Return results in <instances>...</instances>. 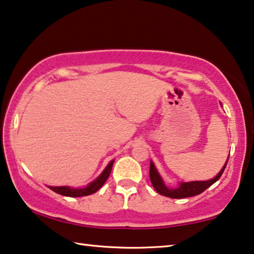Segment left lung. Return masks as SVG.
<instances>
[{
    "label": "left lung",
    "instance_id": "8db88e82",
    "mask_svg": "<svg viewBox=\"0 0 254 254\" xmlns=\"http://www.w3.org/2000/svg\"><path fill=\"white\" fill-rule=\"evenodd\" d=\"M227 162H228V159L226 160L225 165L223 166V169L219 171L217 176L213 179H210V180L181 182V184L179 185L178 188H176V189L168 188V187L164 185V182H163V180H162L161 176L159 174V172H157L155 165L153 164V162H151V165H149V179H151V182H152L153 187H154V189L156 190V192L162 194V196L174 198V199L188 198V197H192V196H197V194H200L207 188H209L211 185H214L215 182L222 177L224 170H225L226 165H227Z\"/></svg>",
    "mask_w": 254,
    "mask_h": 254
}]
</instances>
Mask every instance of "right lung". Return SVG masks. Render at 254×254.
Here are the masks:
<instances>
[{"label":"right lung","instance_id":"1","mask_svg":"<svg viewBox=\"0 0 254 254\" xmlns=\"http://www.w3.org/2000/svg\"><path fill=\"white\" fill-rule=\"evenodd\" d=\"M112 164H114V161H111L109 164L106 166V169L103 170V172L100 174V176L95 179L94 181L91 182L89 186H86L85 188H69V187H48L49 189L55 191L56 193H60L62 196L66 197H83V196H89V194H92L101 188V187L105 185L107 179L109 178Z\"/></svg>","mask_w":254,"mask_h":254}]
</instances>
